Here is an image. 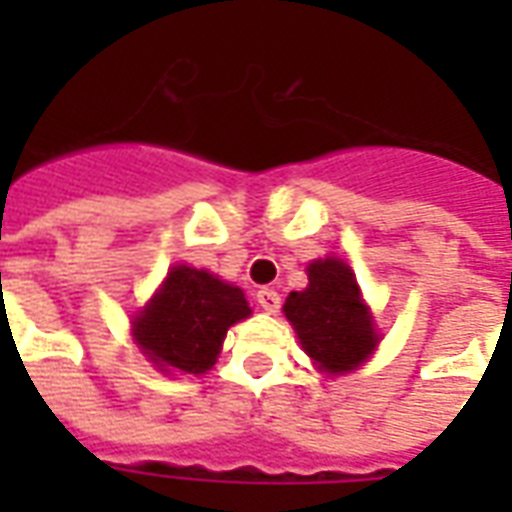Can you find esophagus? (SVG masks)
<instances>
[{
	"label": "esophagus",
	"mask_w": 512,
	"mask_h": 512,
	"mask_svg": "<svg viewBox=\"0 0 512 512\" xmlns=\"http://www.w3.org/2000/svg\"><path fill=\"white\" fill-rule=\"evenodd\" d=\"M255 300L265 313H276L281 308V297H279V292H276V289H268V287L257 289Z\"/></svg>",
	"instance_id": "obj_1"
}]
</instances>
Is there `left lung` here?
I'll return each mask as SVG.
<instances>
[{
  "mask_svg": "<svg viewBox=\"0 0 512 512\" xmlns=\"http://www.w3.org/2000/svg\"><path fill=\"white\" fill-rule=\"evenodd\" d=\"M284 316L292 321L305 353L329 374L358 366L377 345L356 279L335 257L308 265V287L287 297Z\"/></svg>",
  "mask_w": 512,
  "mask_h": 512,
  "instance_id": "1",
  "label": "left lung"
}]
</instances>
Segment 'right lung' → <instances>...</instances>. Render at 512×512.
Segmentation results:
<instances>
[{"label":"right lung","mask_w":512,"mask_h":512,"mask_svg":"<svg viewBox=\"0 0 512 512\" xmlns=\"http://www.w3.org/2000/svg\"><path fill=\"white\" fill-rule=\"evenodd\" d=\"M249 313L239 287L175 265L132 327L135 342L162 372L204 374L217 361L228 327Z\"/></svg>","instance_id":"add662e5"}]
</instances>
